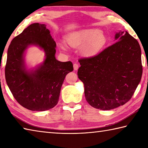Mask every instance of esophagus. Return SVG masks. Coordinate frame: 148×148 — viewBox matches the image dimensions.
Segmentation results:
<instances>
[{
	"label": "esophagus",
	"mask_w": 148,
	"mask_h": 148,
	"mask_svg": "<svg viewBox=\"0 0 148 148\" xmlns=\"http://www.w3.org/2000/svg\"><path fill=\"white\" fill-rule=\"evenodd\" d=\"M73 66H74V71H77L78 68H79V65H78V64H77V63H74L73 65Z\"/></svg>",
	"instance_id": "esophagus-1"
}]
</instances>
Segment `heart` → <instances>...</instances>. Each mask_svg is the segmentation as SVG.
<instances>
[{
	"mask_svg": "<svg viewBox=\"0 0 148 148\" xmlns=\"http://www.w3.org/2000/svg\"><path fill=\"white\" fill-rule=\"evenodd\" d=\"M66 42L73 47H78L85 43L82 49L83 54L90 56L99 51L105 45L106 40L105 35L97 30L86 29L73 32L66 36ZM60 45L66 50L65 43L60 42Z\"/></svg>",
	"mask_w": 148,
	"mask_h": 148,
	"instance_id": "obj_1",
	"label": "heart"
}]
</instances>
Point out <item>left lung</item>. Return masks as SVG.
<instances>
[{
	"label": "left lung",
	"instance_id": "obj_1",
	"mask_svg": "<svg viewBox=\"0 0 148 148\" xmlns=\"http://www.w3.org/2000/svg\"><path fill=\"white\" fill-rule=\"evenodd\" d=\"M116 42L90 58L79 60L77 76L85 96L94 108L109 110L124 105L139 84L143 65L139 43L127 31L115 34Z\"/></svg>",
	"mask_w": 148,
	"mask_h": 148
}]
</instances>
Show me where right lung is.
<instances>
[{"label":"right lung","mask_w":148,"mask_h":148,"mask_svg":"<svg viewBox=\"0 0 148 148\" xmlns=\"http://www.w3.org/2000/svg\"><path fill=\"white\" fill-rule=\"evenodd\" d=\"M38 46L45 52L42 64L27 71L24 62L29 46ZM56 42L45 24L34 23L14 37L8 50L5 77L14 99L32 111H45L56 106L66 75L73 71L71 62H61L55 58Z\"/></svg>","instance_id":"1"}]
</instances>
